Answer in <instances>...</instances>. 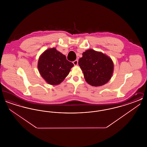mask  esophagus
Listing matches in <instances>:
<instances>
[{
  "label": "esophagus",
  "instance_id": "34e87169",
  "mask_svg": "<svg viewBox=\"0 0 147 147\" xmlns=\"http://www.w3.org/2000/svg\"><path fill=\"white\" fill-rule=\"evenodd\" d=\"M73 63L74 65H77L78 64V60H75Z\"/></svg>",
  "mask_w": 147,
  "mask_h": 147
}]
</instances>
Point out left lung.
Returning <instances> with one entry per match:
<instances>
[{
    "label": "left lung",
    "mask_w": 147,
    "mask_h": 147,
    "mask_svg": "<svg viewBox=\"0 0 147 147\" xmlns=\"http://www.w3.org/2000/svg\"><path fill=\"white\" fill-rule=\"evenodd\" d=\"M79 65L83 71L85 81L93 86L106 84L111 78L113 63L111 58L94 49L86 50L79 59Z\"/></svg>",
    "instance_id": "obj_1"
}]
</instances>
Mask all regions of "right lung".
Wrapping results in <instances>:
<instances>
[{"label": "right lung", "mask_w": 147, "mask_h": 147, "mask_svg": "<svg viewBox=\"0 0 147 147\" xmlns=\"http://www.w3.org/2000/svg\"><path fill=\"white\" fill-rule=\"evenodd\" d=\"M73 63L55 48L46 50L40 56L37 68L44 80L52 85L61 83L68 75Z\"/></svg>", "instance_id": "1"}]
</instances>
